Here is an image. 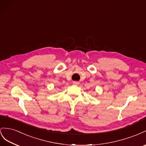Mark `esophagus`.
Returning a JSON list of instances; mask_svg holds the SVG:
<instances>
[{"instance_id": "esophagus-1", "label": "esophagus", "mask_w": 146, "mask_h": 146, "mask_svg": "<svg viewBox=\"0 0 146 146\" xmlns=\"http://www.w3.org/2000/svg\"><path fill=\"white\" fill-rule=\"evenodd\" d=\"M73 84L74 85H76V86H78V85H79V84H80V82H77V81H74V82H73Z\"/></svg>"}]
</instances>
